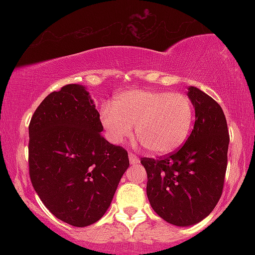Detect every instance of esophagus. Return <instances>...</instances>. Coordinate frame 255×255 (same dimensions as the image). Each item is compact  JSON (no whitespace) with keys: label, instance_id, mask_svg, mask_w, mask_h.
Returning a JSON list of instances; mask_svg holds the SVG:
<instances>
[{"label":"esophagus","instance_id":"esophagus-1","mask_svg":"<svg viewBox=\"0 0 255 255\" xmlns=\"http://www.w3.org/2000/svg\"><path fill=\"white\" fill-rule=\"evenodd\" d=\"M128 157H129L130 164H137V163H139V158H137L134 153H131V152L128 153Z\"/></svg>","mask_w":255,"mask_h":255}]
</instances>
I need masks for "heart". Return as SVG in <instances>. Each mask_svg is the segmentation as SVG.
<instances>
[{
    "instance_id": "obj_1",
    "label": "heart",
    "mask_w": 255,
    "mask_h": 255,
    "mask_svg": "<svg viewBox=\"0 0 255 255\" xmlns=\"http://www.w3.org/2000/svg\"><path fill=\"white\" fill-rule=\"evenodd\" d=\"M105 136L121 144L135 134L151 153L168 154L183 145L194 122V105L183 93L134 89L120 93L99 109Z\"/></svg>"
}]
</instances>
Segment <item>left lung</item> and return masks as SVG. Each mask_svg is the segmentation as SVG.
<instances>
[{
	"label": "left lung",
	"instance_id": "obj_1",
	"mask_svg": "<svg viewBox=\"0 0 255 255\" xmlns=\"http://www.w3.org/2000/svg\"><path fill=\"white\" fill-rule=\"evenodd\" d=\"M187 96L194 105L195 122L184 145L164 158H141L152 209L177 227L197 224L215 209L223 192L229 146L221 105L194 86Z\"/></svg>",
	"mask_w": 255,
	"mask_h": 255
}]
</instances>
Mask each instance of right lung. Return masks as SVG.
I'll use <instances>...</instances> for the list:
<instances>
[{"label": "right lung", "instance_id": "obj_1", "mask_svg": "<svg viewBox=\"0 0 255 255\" xmlns=\"http://www.w3.org/2000/svg\"><path fill=\"white\" fill-rule=\"evenodd\" d=\"M87 87L66 85L39 104L28 134V165L34 191L55 217L87 227L109 209L129 166L128 153L102 135Z\"/></svg>", "mask_w": 255, "mask_h": 255}]
</instances>
